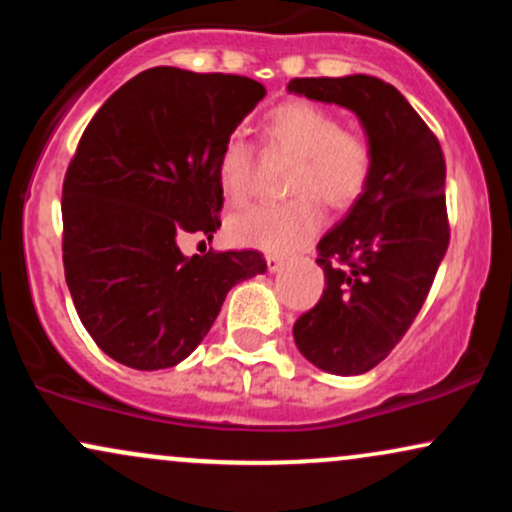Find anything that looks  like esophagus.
<instances>
[{
  "label": "esophagus",
  "instance_id": "1",
  "mask_svg": "<svg viewBox=\"0 0 512 512\" xmlns=\"http://www.w3.org/2000/svg\"><path fill=\"white\" fill-rule=\"evenodd\" d=\"M284 257H279V255H267V267H269V272H279L281 267H284Z\"/></svg>",
  "mask_w": 512,
  "mask_h": 512
}]
</instances>
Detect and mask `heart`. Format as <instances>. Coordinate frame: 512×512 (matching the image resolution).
<instances>
[{"label": "heart", "instance_id": "1", "mask_svg": "<svg viewBox=\"0 0 512 512\" xmlns=\"http://www.w3.org/2000/svg\"><path fill=\"white\" fill-rule=\"evenodd\" d=\"M262 132L269 146L298 156L291 175L296 197L236 214L228 221V236L240 248L291 252L320 231L325 221L320 197L334 209H346L361 199L373 175V149L363 134L342 129V120L332 110L308 101L274 108ZM250 173V144L228 137L216 161V180L228 204L248 199Z\"/></svg>", "mask_w": 512, "mask_h": 512}]
</instances>
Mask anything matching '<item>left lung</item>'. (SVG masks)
I'll return each instance as SVG.
<instances>
[{
	"label": "left lung",
	"mask_w": 512,
	"mask_h": 512,
	"mask_svg": "<svg viewBox=\"0 0 512 512\" xmlns=\"http://www.w3.org/2000/svg\"><path fill=\"white\" fill-rule=\"evenodd\" d=\"M286 88L351 110L373 149L366 192L317 243L322 298L293 325L298 351L313 366L361 375L409 330L448 250L445 158L436 134L383 79L320 76Z\"/></svg>",
	"instance_id": "8db88e82"
}]
</instances>
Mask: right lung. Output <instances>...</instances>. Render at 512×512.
Listing matches in <instances>:
<instances>
[{
	"instance_id": "1",
	"label": "right lung",
	"mask_w": 512,
	"mask_h": 512,
	"mask_svg": "<svg viewBox=\"0 0 512 512\" xmlns=\"http://www.w3.org/2000/svg\"><path fill=\"white\" fill-rule=\"evenodd\" d=\"M264 93L248 76L154 67L84 129L62 187L64 276L81 325L122 366H178L226 293L267 272L257 250L185 257L178 245L221 226L216 161Z\"/></svg>"
}]
</instances>
